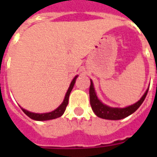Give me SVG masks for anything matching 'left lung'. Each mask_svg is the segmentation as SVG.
<instances>
[{"mask_svg":"<svg viewBox=\"0 0 157 157\" xmlns=\"http://www.w3.org/2000/svg\"><path fill=\"white\" fill-rule=\"evenodd\" d=\"M148 92V89L147 90L145 94L143 97L139 99L137 103L128 106L124 108H119V107H111L107 105L103 104L96 95L95 90L94 88L93 81L90 80V102L91 107L94 112L95 113L97 117L106 120H121L125 117H129V115L134 113L138 108H139L143 102L146 98L147 94Z\"/></svg>","mask_w":157,"mask_h":157,"instance_id":"left-lung-1","label":"left lung"}]
</instances>
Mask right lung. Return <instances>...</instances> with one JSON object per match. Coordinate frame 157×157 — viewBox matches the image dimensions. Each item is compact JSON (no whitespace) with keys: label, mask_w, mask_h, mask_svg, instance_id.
Returning <instances> with one entry per match:
<instances>
[{"label":"right lung","mask_w":157,"mask_h":157,"mask_svg":"<svg viewBox=\"0 0 157 157\" xmlns=\"http://www.w3.org/2000/svg\"><path fill=\"white\" fill-rule=\"evenodd\" d=\"M78 76H76L73 78V80L71 81V84H70V86H69L68 90L67 91L66 95H65V98H64L63 102L62 103V104L59 106L58 108L53 111L51 112H47V113H34V112H28L27 110L23 109V112L25 113L28 117H29L31 119L35 120V121H48V120H53V119H56L58 117H60L63 114L64 112H65V110H66V107L68 104V98H69V95H70V93H71V90L73 88L74 85H75V82H76V77Z\"/></svg>","instance_id":"obj_1"}]
</instances>
